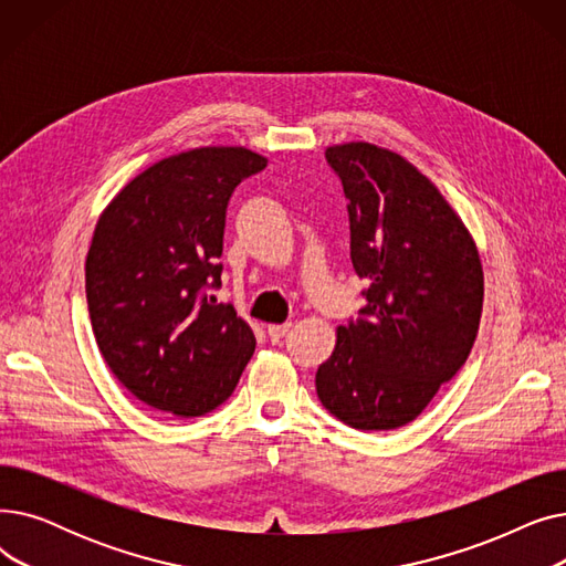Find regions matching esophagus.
<instances>
[{"mask_svg":"<svg viewBox=\"0 0 566 566\" xmlns=\"http://www.w3.org/2000/svg\"><path fill=\"white\" fill-rule=\"evenodd\" d=\"M291 331V323H277V325H268V337H271V342H280L286 333Z\"/></svg>","mask_w":566,"mask_h":566,"instance_id":"obj_1","label":"esophagus"}]
</instances>
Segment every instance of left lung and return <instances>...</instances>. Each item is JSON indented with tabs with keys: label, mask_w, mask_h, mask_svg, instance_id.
Wrapping results in <instances>:
<instances>
[{
	"label": "left lung",
	"mask_w": 566,
	"mask_h": 566,
	"mask_svg": "<svg viewBox=\"0 0 566 566\" xmlns=\"http://www.w3.org/2000/svg\"><path fill=\"white\" fill-rule=\"evenodd\" d=\"M350 224L367 305L337 328L316 395L360 431L412 422L465 365L480 331L484 273L472 235L424 174L367 142L325 148Z\"/></svg>",
	"instance_id": "8db88e82"
}]
</instances>
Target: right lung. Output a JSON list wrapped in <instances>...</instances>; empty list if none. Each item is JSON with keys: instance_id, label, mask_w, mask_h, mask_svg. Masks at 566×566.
Listing matches in <instances>:
<instances>
[{"instance_id": "1", "label": "right lung", "mask_w": 566, "mask_h": 566, "mask_svg": "<svg viewBox=\"0 0 566 566\" xmlns=\"http://www.w3.org/2000/svg\"><path fill=\"white\" fill-rule=\"evenodd\" d=\"M268 160L243 146L169 156L103 211L84 277L96 344L139 401L199 418L235 390L256 339L220 289L227 203Z\"/></svg>"}]
</instances>
